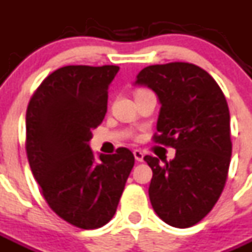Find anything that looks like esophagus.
I'll return each mask as SVG.
<instances>
[{"label":"esophagus","instance_id":"1","mask_svg":"<svg viewBox=\"0 0 252 252\" xmlns=\"http://www.w3.org/2000/svg\"><path fill=\"white\" fill-rule=\"evenodd\" d=\"M133 155H134V158H136L137 161H143V154L139 151V150H134V151H133Z\"/></svg>","mask_w":252,"mask_h":252}]
</instances>
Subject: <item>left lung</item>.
Listing matches in <instances>:
<instances>
[{
    "instance_id": "obj_1",
    "label": "left lung",
    "mask_w": 252,
    "mask_h": 252,
    "mask_svg": "<svg viewBox=\"0 0 252 252\" xmlns=\"http://www.w3.org/2000/svg\"><path fill=\"white\" fill-rule=\"evenodd\" d=\"M134 84L149 87L160 101L154 141L175 149L152 169L149 196L158 217L175 228H188L210 213L227 181L232 142L228 103L208 71L188 63L150 65Z\"/></svg>"
}]
</instances>
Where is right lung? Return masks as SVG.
I'll return each mask as SVG.
<instances>
[{
  "label": "right lung",
  "instance_id": "1",
  "mask_svg": "<svg viewBox=\"0 0 252 252\" xmlns=\"http://www.w3.org/2000/svg\"><path fill=\"white\" fill-rule=\"evenodd\" d=\"M116 65H69L51 73L29 101L27 155L50 208L67 223L94 229L115 214L134 156L126 147L94 158L92 132L107 111Z\"/></svg>",
  "mask_w": 252,
  "mask_h": 252
}]
</instances>
